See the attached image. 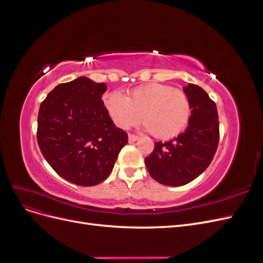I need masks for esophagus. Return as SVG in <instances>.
Listing matches in <instances>:
<instances>
[{"mask_svg": "<svg viewBox=\"0 0 263 263\" xmlns=\"http://www.w3.org/2000/svg\"><path fill=\"white\" fill-rule=\"evenodd\" d=\"M128 139H129V142H135V141H137V140L139 139V137L135 136V135L129 134V135H128Z\"/></svg>", "mask_w": 263, "mask_h": 263, "instance_id": "obj_1", "label": "esophagus"}]
</instances>
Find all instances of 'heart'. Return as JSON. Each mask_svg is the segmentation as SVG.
<instances>
[{"instance_id": "1", "label": "heart", "mask_w": 263, "mask_h": 263, "mask_svg": "<svg viewBox=\"0 0 263 263\" xmlns=\"http://www.w3.org/2000/svg\"><path fill=\"white\" fill-rule=\"evenodd\" d=\"M104 105L115 125L123 129L137 124L142 115L145 129L159 139L178 136L191 117V103L185 92L157 83L136 87L128 97L110 92Z\"/></svg>"}]
</instances>
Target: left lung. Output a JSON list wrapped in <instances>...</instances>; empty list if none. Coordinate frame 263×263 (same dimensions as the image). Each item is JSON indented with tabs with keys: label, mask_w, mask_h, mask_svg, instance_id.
<instances>
[{
	"label": "left lung",
	"mask_w": 263,
	"mask_h": 263,
	"mask_svg": "<svg viewBox=\"0 0 263 263\" xmlns=\"http://www.w3.org/2000/svg\"><path fill=\"white\" fill-rule=\"evenodd\" d=\"M183 92L190 99L191 117L186 129L165 142H155L145 159L147 170L157 182L181 186L202 174L212 162L219 140L216 104L201 86L189 83Z\"/></svg>",
	"instance_id": "8db88e82"
}]
</instances>
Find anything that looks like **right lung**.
Listing matches in <instances>:
<instances>
[{"label": "right lung", "instance_id": "obj_1", "mask_svg": "<svg viewBox=\"0 0 263 263\" xmlns=\"http://www.w3.org/2000/svg\"><path fill=\"white\" fill-rule=\"evenodd\" d=\"M106 90L105 83L79 77L55 86L39 108L42 154L60 177L77 185L93 186L106 180L128 141L104 106Z\"/></svg>", "mask_w": 263, "mask_h": 263}]
</instances>
